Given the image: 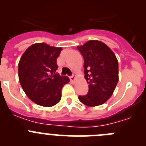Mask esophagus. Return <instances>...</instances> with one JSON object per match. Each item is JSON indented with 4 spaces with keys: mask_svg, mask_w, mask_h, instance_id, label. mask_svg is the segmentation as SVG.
Here are the masks:
<instances>
[{
    "mask_svg": "<svg viewBox=\"0 0 146 146\" xmlns=\"http://www.w3.org/2000/svg\"><path fill=\"white\" fill-rule=\"evenodd\" d=\"M75 75H74V74H73V75H72L70 77H69V78H70V80H71V81H72V82H74V80H75Z\"/></svg>",
    "mask_w": 146,
    "mask_h": 146,
    "instance_id": "1",
    "label": "esophagus"
}]
</instances>
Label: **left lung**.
<instances>
[{
	"label": "left lung",
	"instance_id": "obj_1",
	"mask_svg": "<svg viewBox=\"0 0 146 146\" xmlns=\"http://www.w3.org/2000/svg\"><path fill=\"white\" fill-rule=\"evenodd\" d=\"M77 49L84 58L85 78L88 92L79 96L80 101L88 107L99 106L113 95L118 82V62L108 46L97 40L88 41Z\"/></svg>",
	"mask_w": 146,
	"mask_h": 146
}]
</instances>
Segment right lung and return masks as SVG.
Masks as SVG:
<instances>
[{"label": "right lung", "instance_id": "1", "mask_svg": "<svg viewBox=\"0 0 146 146\" xmlns=\"http://www.w3.org/2000/svg\"><path fill=\"white\" fill-rule=\"evenodd\" d=\"M61 47L45 43L33 44L23 54L18 76L23 91L31 101L43 107H52L61 99V89L69 82L66 76L55 73L56 59Z\"/></svg>", "mask_w": 146, "mask_h": 146}]
</instances>
